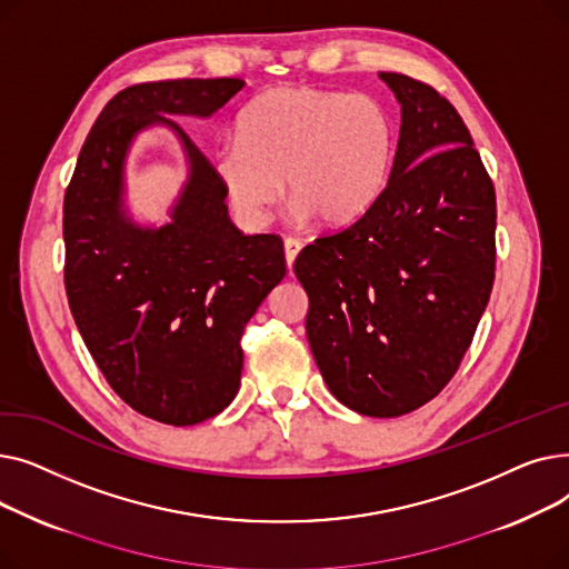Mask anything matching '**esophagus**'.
I'll return each instance as SVG.
<instances>
[{
	"mask_svg": "<svg viewBox=\"0 0 569 569\" xmlns=\"http://www.w3.org/2000/svg\"><path fill=\"white\" fill-rule=\"evenodd\" d=\"M283 251H286V264H288V272L292 269V262H295V258H297V253L302 251V242L300 239H292V237H288V239H283Z\"/></svg>",
	"mask_w": 569,
	"mask_h": 569,
	"instance_id": "obj_1",
	"label": "esophagus"
}]
</instances>
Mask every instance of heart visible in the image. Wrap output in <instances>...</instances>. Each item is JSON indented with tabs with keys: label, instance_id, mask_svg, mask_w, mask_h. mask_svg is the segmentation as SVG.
<instances>
[{
	"label": "heart",
	"instance_id": "heart-1",
	"mask_svg": "<svg viewBox=\"0 0 569 569\" xmlns=\"http://www.w3.org/2000/svg\"><path fill=\"white\" fill-rule=\"evenodd\" d=\"M234 138L214 147L209 166L247 230L272 221L283 182L297 217H362L387 184L397 147L395 122L378 99L309 84L260 94L239 114Z\"/></svg>",
	"mask_w": 569,
	"mask_h": 569
}]
</instances>
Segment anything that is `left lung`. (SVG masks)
Instances as JSON below:
<instances>
[{"mask_svg":"<svg viewBox=\"0 0 569 569\" xmlns=\"http://www.w3.org/2000/svg\"><path fill=\"white\" fill-rule=\"evenodd\" d=\"M401 106L385 191L295 260L307 337L350 410L399 417L450 382L493 286L496 191L470 131L433 87L378 73Z\"/></svg>","mask_w":569,"mask_h":569,"instance_id":"obj_1","label":"left lung"}]
</instances>
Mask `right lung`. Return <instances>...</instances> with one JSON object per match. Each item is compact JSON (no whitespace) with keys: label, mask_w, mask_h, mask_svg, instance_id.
<instances>
[{"label":"right lung","mask_w":569,"mask_h":569,"mask_svg":"<svg viewBox=\"0 0 569 569\" xmlns=\"http://www.w3.org/2000/svg\"><path fill=\"white\" fill-rule=\"evenodd\" d=\"M244 84L184 78L127 87L97 117L64 196V283L82 341L124 403L172 427L230 406L244 325L286 277L281 239L234 228L212 166L170 119H209ZM154 126L183 144L188 179L163 224H140L126 204V159Z\"/></svg>","instance_id":"right-lung-1"}]
</instances>
